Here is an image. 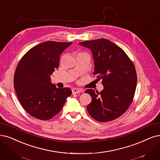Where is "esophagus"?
Masks as SVG:
<instances>
[{
  "label": "esophagus",
  "instance_id": "obj_1",
  "mask_svg": "<svg viewBox=\"0 0 160 160\" xmlns=\"http://www.w3.org/2000/svg\"><path fill=\"white\" fill-rule=\"evenodd\" d=\"M82 90L81 88H74L72 89V92L73 94H78L79 92H82Z\"/></svg>",
  "mask_w": 160,
  "mask_h": 160
}]
</instances>
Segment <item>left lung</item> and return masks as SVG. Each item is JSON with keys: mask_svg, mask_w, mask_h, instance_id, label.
I'll list each match as a JSON object with an SVG mask.
<instances>
[{"mask_svg": "<svg viewBox=\"0 0 160 160\" xmlns=\"http://www.w3.org/2000/svg\"><path fill=\"white\" fill-rule=\"evenodd\" d=\"M80 45L91 50L94 61V75L102 79L100 92L87 89L92 100L87 106L90 116L100 122L116 119L132 103L137 76L132 62L124 50L106 39L86 41Z\"/></svg>", "mask_w": 160, "mask_h": 160, "instance_id": "obj_1", "label": "left lung"}]
</instances>
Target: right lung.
<instances>
[{"mask_svg":"<svg viewBox=\"0 0 160 160\" xmlns=\"http://www.w3.org/2000/svg\"><path fill=\"white\" fill-rule=\"evenodd\" d=\"M72 43H40L19 62L14 73V88L21 105L31 116L41 120L52 118L72 94L69 88H56L50 81V75L59 66L60 54Z\"/></svg>","mask_w":160,"mask_h":160,"instance_id":"obj_1","label":"right lung"}]
</instances>
